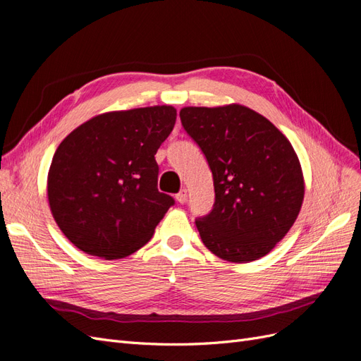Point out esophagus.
<instances>
[{"instance_id":"34e87169","label":"esophagus","mask_w":361,"mask_h":361,"mask_svg":"<svg viewBox=\"0 0 361 361\" xmlns=\"http://www.w3.org/2000/svg\"><path fill=\"white\" fill-rule=\"evenodd\" d=\"M187 199H188L187 190H180V191L176 194V200H178L179 203H185V202H187Z\"/></svg>"}]
</instances>
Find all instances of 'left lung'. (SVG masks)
I'll list each match as a JSON object with an SVG mask.
<instances>
[{
	"label": "left lung",
	"mask_w": 361,
	"mask_h": 361,
	"mask_svg": "<svg viewBox=\"0 0 361 361\" xmlns=\"http://www.w3.org/2000/svg\"><path fill=\"white\" fill-rule=\"evenodd\" d=\"M182 126L209 164L214 209L195 220L215 256L245 264L286 236L304 200V178L290 141L248 106H185Z\"/></svg>",
	"instance_id": "obj_1"
}]
</instances>
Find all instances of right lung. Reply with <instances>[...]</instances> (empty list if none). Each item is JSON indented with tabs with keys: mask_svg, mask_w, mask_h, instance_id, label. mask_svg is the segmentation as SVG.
<instances>
[{
	"mask_svg": "<svg viewBox=\"0 0 361 361\" xmlns=\"http://www.w3.org/2000/svg\"><path fill=\"white\" fill-rule=\"evenodd\" d=\"M176 116L171 105L110 111L61 141L48 171V202L76 248L113 260L150 241L174 204L157 188L155 155Z\"/></svg>",
	"mask_w": 361,
	"mask_h": 361,
	"instance_id": "right-lung-1",
	"label": "right lung"
}]
</instances>
